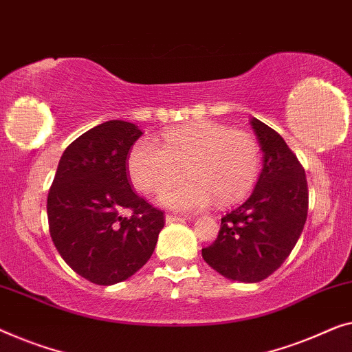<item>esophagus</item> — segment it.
Returning a JSON list of instances; mask_svg holds the SVG:
<instances>
[{
    "label": "esophagus",
    "instance_id": "esophagus-1",
    "mask_svg": "<svg viewBox=\"0 0 352 352\" xmlns=\"http://www.w3.org/2000/svg\"><path fill=\"white\" fill-rule=\"evenodd\" d=\"M183 220H186L185 217H178V215H172V214H167L166 215L167 223H174V221H183Z\"/></svg>",
    "mask_w": 352,
    "mask_h": 352
}]
</instances>
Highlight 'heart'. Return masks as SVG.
<instances>
[{"mask_svg": "<svg viewBox=\"0 0 352 352\" xmlns=\"http://www.w3.org/2000/svg\"><path fill=\"white\" fill-rule=\"evenodd\" d=\"M127 170L138 190L161 195L186 174L191 178L164 196L177 210H199L212 201H239L260 170L258 142L249 132L197 122L162 135V146L140 140L127 157Z\"/></svg>", "mask_w": 352, "mask_h": 352, "instance_id": "1", "label": "heart"}]
</instances>
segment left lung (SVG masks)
Wrapping results in <instances>:
<instances>
[{"label": "left lung", "mask_w": 352, "mask_h": 352, "mask_svg": "<svg viewBox=\"0 0 352 352\" xmlns=\"http://www.w3.org/2000/svg\"><path fill=\"white\" fill-rule=\"evenodd\" d=\"M252 126L265 153L254 192L221 217L217 239L202 249L206 263L221 276L260 282L287 260L308 217V180L298 157L274 129Z\"/></svg>", "instance_id": "1"}]
</instances>
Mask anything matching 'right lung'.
<instances>
[{
  "mask_svg": "<svg viewBox=\"0 0 352 352\" xmlns=\"http://www.w3.org/2000/svg\"><path fill=\"white\" fill-rule=\"evenodd\" d=\"M138 126L107 121L63 151L47 195L49 232L70 268L97 285L126 280L150 260L164 212L133 192L127 157ZM131 210V215H122Z\"/></svg>",
  "mask_w": 352,
  "mask_h": 352,
  "instance_id": "obj_1",
  "label": "right lung"
}]
</instances>
